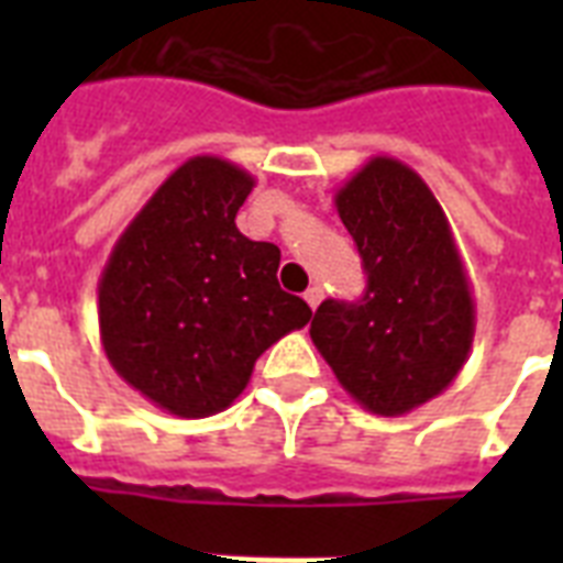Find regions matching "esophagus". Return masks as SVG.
I'll list each match as a JSON object with an SVG mask.
<instances>
[{
	"instance_id": "esophagus-1",
	"label": "esophagus",
	"mask_w": 563,
	"mask_h": 563,
	"mask_svg": "<svg viewBox=\"0 0 563 563\" xmlns=\"http://www.w3.org/2000/svg\"><path fill=\"white\" fill-rule=\"evenodd\" d=\"M303 300H307L309 309H312V312H316L318 303H321V300H324V289H321V286H309V289L303 291Z\"/></svg>"
}]
</instances>
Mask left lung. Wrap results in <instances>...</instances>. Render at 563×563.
Segmentation results:
<instances>
[{
  "instance_id": "obj_1",
  "label": "left lung",
  "mask_w": 563,
  "mask_h": 563,
  "mask_svg": "<svg viewBox=\"0 0 563 563\" xmlns=\"http://www.w3.org/2000/svg\"><path fill=\"white\" fill-rule=\"evenodd\" d=\"M335 210L368 289L360 300H324L309 335L362 409L409 415L471 356L476 303L462 254L432 189L394 157H371L335 192Z\"/></svg>"
}]
</instances>
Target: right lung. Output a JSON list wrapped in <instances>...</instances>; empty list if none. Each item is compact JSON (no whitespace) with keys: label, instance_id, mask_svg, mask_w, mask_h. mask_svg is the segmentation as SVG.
<instances>
[{"label":"right lung","instance_id":"add662e5","mask_svg":"<svg viewBox=\"0 0 563 563\" xmlns=\"http://www.w3.org/2000/svg\"><path fill=\"white\" fill-rule=\"evenodd\" d=\"M254 175L198 154L163 180L99 280L101 347L134 391L178 418H210L245 391L256 360L309 324L280 289V247L239 233Z\"/></svg>","mask_w":563,"mask_h":563}]
</instances>
